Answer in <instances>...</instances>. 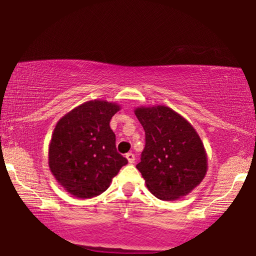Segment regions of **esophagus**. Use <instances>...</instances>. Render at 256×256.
I'll use <instances>...</instances> for the list:
<instances>
[{"mask_svg": "<svg viewBox=\"0 0 256 256\" xmlns=\"http://www.w3.org/2000/svg\"><path fill=\"white\" fill-rule=\"evenodd\" d=\"M126 158L128 160V162L130 164L135 162V155H134V154H132V152H128L127 155H126Z\"/></svg>", "mask_w": 256, "mask_h": 256, "instance_id": "34e87169", "label": "esophagus"}]
</instances>
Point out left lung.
<instances>
[{
	"mask_svg": "<svg viewBox=\"0 0 256 256\" xmlns=\"http://www.w3.org/2000/svg\"><path fill=\"white\" fill-rule=\"evenodd\" d=\"M135 115L146 132V146L136 168L149 191L162 200H174L204 180L208 158L194 128L166 106L140 107Z\"/></svg>",
	"mask_w": 256,
	"mask_h": 256,
	"instance_id": "left-lung-1",
	"label": "left lung"
}]
</instances>
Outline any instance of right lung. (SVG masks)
I'll return each instance as SVG.
<instances>
[{"label": "right lung", "mask_w": 256, "mask_h": 256, "mask_svg": "<svg viewBox=\"0 0 256 256\" xmlns=\"http://www.w3.org/2000/svg\"><path fill=\"white\" fill-rule=\"evenodd\" d=\"M116 104L92 100L76 107L56 126L48 146V166L58 183L76 198H93L110 188L128 163L116 152L110 122Z\"/></svg>", "instance_id": "right-lung-1"}]
</instances>
